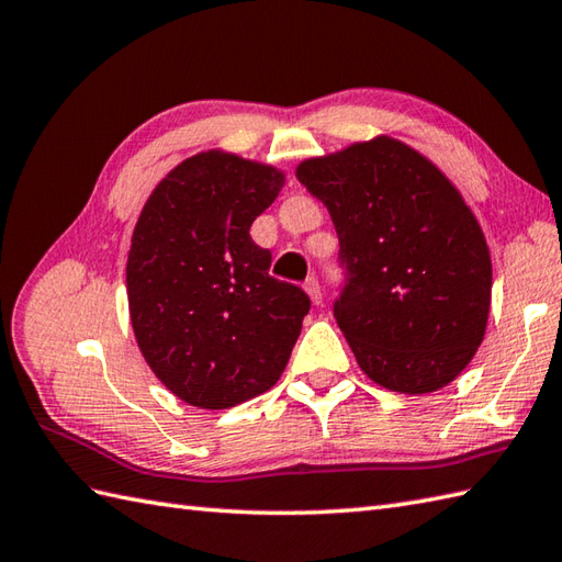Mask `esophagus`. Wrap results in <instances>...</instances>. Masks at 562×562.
Listing matches in <instances>:
<instances>
[{"label": "esophagus", "mask_w": 562, "mask_h": 562, "mask_svg": "<svg viewBox=\"0 0 562 562\" xmlns=\"http://www.w3.org/2000/svg\"><path fill=\"white\" fill-rule=\"evenodd\" d=\"M303 285H305L307 295L313 297V303H315V305H319V303H322V285H319V281H317L315 277H310Z\"/></svg>", "instance_id": "34e87169"}]
</instances>
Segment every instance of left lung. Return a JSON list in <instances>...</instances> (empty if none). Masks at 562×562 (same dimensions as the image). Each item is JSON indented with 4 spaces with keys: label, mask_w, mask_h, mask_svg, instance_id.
<instances>
[{
    "label": "left lung",
    "mask_w": 562,
    "mask_h": 562,
    "mask_svg": "<svg viewBox=\"0 0 562 562\" xmlns=\"http://www.w3.org/2000/svg\"><path fill=\"white\" fill-rule=\"evenodd\" d=\"M339 235L334 317L370 380L402 394L452 382L483 341L488 245L452 182L394 139L297 168Z\"/></svg>",
    "instance_id": "8db88e82"
}]
</instances>
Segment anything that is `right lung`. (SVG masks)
I'll use <instances>...</instances> for the list:
<instances>
[{
  "label": "right lung",
  "mask_w": 562,
  "mask_h": 562,
  "mask_svg": "<svg viewBox=\"0 0 562 562\" xmlns=\"http://www.w3.org/2000/svg\"><path fill=\"white\" fill-rule=\"evenodd\" d=\"M283 187L228 154L187 158L132 235L127 295L146 363L182 402L228 408L277 384L310 313L301 285L269 273L249 228Z\"/></svg>",
  "instance_id": "add662e5"
}]
</instances>
